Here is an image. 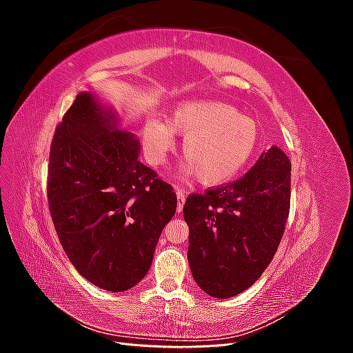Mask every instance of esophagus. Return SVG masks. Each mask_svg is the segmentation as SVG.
<instances>
[{
  "mask_svg": "<svg viewBox=\"0 0 353 353\" xmlns=\"http://www.w3.org/2000/svg\"><path fill=\"white\" fill-rule=\"evenodd\" d=\"M176 197H178V203H176V212L179 213L184 208V203H185V193L183 190H176Z\"/></svg>",
  "mask_w": 353,
  "mask_h": 353,
  "instance_id": "1",
  "label": "esophagus"
}]
</instances>
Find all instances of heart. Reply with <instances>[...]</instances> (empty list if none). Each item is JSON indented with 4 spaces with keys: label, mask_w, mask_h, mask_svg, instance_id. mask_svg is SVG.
<instances>
[{
    "label": "heart",
    "mask_w": 353,
    "mask_h": 353,
    "mask_svg": "<svg viewBox=\"0 0 353 353\" xmlns=\"http://www.w3.org/2000/svg\"><path fill=\"white\" fill-rule=\"evenodd\" d=\"M183 135L185 162L181 174L196 176L206 187L228 183L250 162L259 143V128L234 105L218 100H190L176 104L168 122L148 116L141 128L143 147L152 163H163Z\"/></svg>",
    "instance_id": "1"
}]
</instances>
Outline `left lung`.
I'll return each instance as SVG.
<instances>
[{
    "label": "left lung",
    "mask_w": 353,
    "mask_h": 353,
    "mask_svg": "<svg viewBox=\"0 0 353 353\" xmlns=\"http://www.w3.org/2000/svg\"><path fill=\"white\" fill-rule=\"evenodd\" d=\"M290 170L287 154L272 145L236 183L187 199L188 263L203 292L232 297L266 270L290 209Z\"/></svg>",
    "instance_id": "8db88e82"
}]
</instances>
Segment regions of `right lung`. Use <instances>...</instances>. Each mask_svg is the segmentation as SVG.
<instances>
[{
  "label": "right lung",
  "instance_id": "right-lung-1",
  "mask_svg": "<svg viewBox=\"0 0 353 353\" xmlns=\"http://www.w3.org/2000/svg\"><path fill=\"white\" fill-rule=\"evenodd\" d=\"M140 141L117 112L79 92L52 138L48 206L78 272L108 292H125L150 270L176 210L174 188L141 163Z\"/></svg>",
  "mask_w": 353,
  "mask_h": 353
}]
</instances>
